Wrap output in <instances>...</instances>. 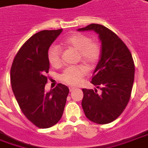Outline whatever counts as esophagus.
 <instances>
[{
	"instance_id": "esophagus-1",
	"label": "esophagus",
	"mask_w": 148,
	"mask_h": 148,
	"mask_svg": "<svg viewBox=\"0 0 148 148\" xmlns=\"http://www.w3.org/2000/svg\"><path fill=\"white\" fill-rule=\"evenodd\" d=\"M74 89H75V88L74 87H72V86H71V87H69V91L70 92H72Z\"/></svg>"
}]
</instances>
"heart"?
Instances as JSON below:
<instances>
[{"label":"heart","mask_w":148,"mask_h":148,"mask_svg":"<svg viewBox=\"0 0 148 148\" xmlns=\"http://www.w3.org/2000/svg\"><path fill=\"white\" fill-rule=\"evenodd\" d=\"M63 45L73 48L78 51V60L88 66H91L98 60L101 54L100 46L95 42L82 34H75L67 37ZM49 63L53 67H59L61 64V49L60 47L53 45L48 50L47 53ZM87 73V69L84 66H73L66 68L61 76V80L66 84L71 85L77 84L82 77Z\"/></svg>","instance_id":"b5f03b06"}]
</instances>
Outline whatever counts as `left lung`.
<instances>
[{
    "mask_svg": "<svg viewBox=\"0 0 148 148\" xmlns=\"http://www.w3.org/2000/svg\"><path fill=\"white\" fill-rule=\"evenodd\" d=\"M78 31L92 30L98 34L101 51L92 73L96 88H83L82 108L90 121L107 124L119 118L130 100L134 78V64L129 49L119 36L99 24H90Z\"/></svg>",
    "mask_w": 148,
    "mask_h": 148,
    "instance_id": "left-lung-1",
    "label": "left lung"
}]
</instances>
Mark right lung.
Returning <instances> with one entry per match:
<instances>
[{
	"instance_id": "add662e5",
	"label": "right lung",
	"mask_w": 148,
	"mask_h": 148,
	"mask_svg": "<svg viewBox=\"0 0 148 148\" xmlns=\"http://www.w3.org/2000/svg\"><path fill=\"white\" fill-rule=\"evenodd\" d=\"M62 31L42 30L34 34L18 51L10 70L12 89L22 113L39 128H49L60 120L69 92L62 84L45 92L49 47Z\"/></svg>"
}]
</instances>
